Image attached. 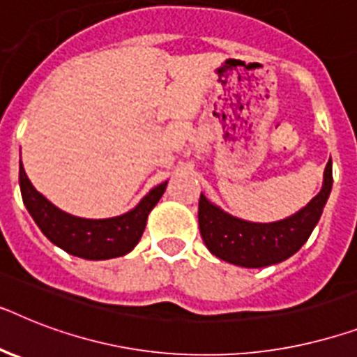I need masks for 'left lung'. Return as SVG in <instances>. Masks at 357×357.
I'll return each mask as SVG.
<instances>
[{"label": "left lung", "instance_id": "left-lung-1", "mask_svg": "<svg viewBox=\"0 0 357 357\" xmlns=\"http://www.w3.org/2000/svg\"><path fill=\"white\" fill-rule=\"evenodd\" d=\"M332 159L324 169L321 192L299 213L273 224L234 218L199 196L198 224L205 245L218 259L242 268H266L297 253L319 222L332 190Z\"/></svg>", "mask_w": 357, "mask_h": 357}]
</instances>
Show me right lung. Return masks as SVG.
Listing matches in <instances>:
<instances>
[{"instance_id": "obj_1", "label": "right lung", "mask_w": 357, "mask_h": 357, "mask_svg": "<svg viewBox=\"0 0 357 357\" xmlns=\"http://www.w3.org/2000/svg\"><path fill=\"white\" fill-rule=\"evenodd\" d=\"M20 188L23 204L54 245L69 255L88 260H106L130 253L143 236L146 218L163 196L167 181L152 188L130 213L108 220L77 218L54 207L38 192L20 165Z\"/></svg>"}]
</instances>
